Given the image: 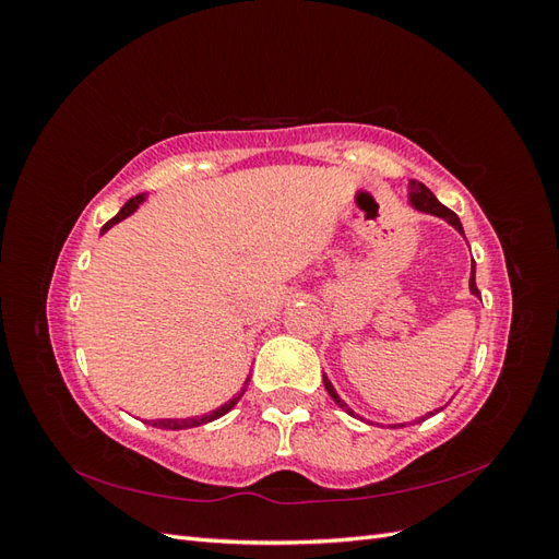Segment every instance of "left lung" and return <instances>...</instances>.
I'll return each mask as SVG.
<instances>
[{
    "mask_svg": "<svg viewBox=\"0 0 559 559\" xmlns=\"http://www.w3.org/2000/svg\"><path fill=\"white\" fill-rule=\"evenodd\" d=\"M411 202H413V207L415 210H419V212H427V214H436V216H441V218H445V222L450 224V226H454L456 230H460L462 235H464V228H462V222L460 218H456V214L452 212V210H448L445 205H441V202L436 200V195L427 189L425 183H419V181H411ZM468 286H471V294L473 296H480V292H478V286H476V263L471 265V282H468ZM324 386H326V392L331 394V399L341 405V408L347 413V415H354L349 408H347V403L335 394V389H333V384L329 382V378L324 376ZM429 415H433V413H429Z\"/></svg>",
    "mask_w": 559,
    "mask_h": 559,
    "instance_id": "1",
    "label": "left lung"
}]
</instances>
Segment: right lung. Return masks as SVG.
Masks as SVG:
<instances>
[{
    "label": "right lung",
    "instance_id": "add662e5",
    "mask_svg": "<svg viewBox=\"0 0 559 559\" xmlns=\"http://www.w3.org/2000/svg\"><path fill=\"white\" fill-rule=\"evenodd\" d=\"M144 200V195H134V198H130L128 202H126V205L121 207V212H118L114 218H111V222H107L105 224V228H103V233L105 230H109L114 224H118V222H123V218L126 216H130L134 210H138L140 207V202ZM247 384H249V380L245 382V386L240 389V392L238 394H235L226 405H222V408H218V411H214V413H210V415H202V417H191V419H154V421H151V427H158V429H191V427H200V425H207V421H212V419H216V417H222V415H226L230 408H233V405L235 403H238L240 399H242V394H245V389H247Z\"/></svg>",
    "mask_w": 559,
    "mask_h": 559
}]
</instances>
